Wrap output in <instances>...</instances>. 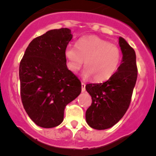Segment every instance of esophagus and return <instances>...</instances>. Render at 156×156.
<instances>
[{
    "label": "esophagus",
    "instance_id": "34e87169",
    "mask_svg": "<svg viewBox=\"0 0 156 156\" xmlns=\"http://www.w3.org/2000/svg\"><path fill=\"white\" fill-rule=\"evenodd\" d=\"M85 86L86 84H84V82H81V91H82V92H84V91H85Z\"/></svg>",
    "mask_w": 156,
    "mask_h": 156
}]
</instances>
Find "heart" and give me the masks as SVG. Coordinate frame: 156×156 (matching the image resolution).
<instances>
[{
	"mask_svg": "<svg viewBox=\"0 0 156 156\" xmlns=\"http://www.w3.org/2000/svg\"><path fill=\"white\" fill-rule=\"evenodd\" d=\"M67 66L72 72L79 70L84 61L83 75L95 81H104L115 75L122 62V54L116 45L97 37L87 36L78 40L76 46L66 48Z\"/></svg>",
	"mask_w": 156,
	"mask_h": 156,
	"instance_id": "obj_1",
	"label": "heart"
}]
</instances>
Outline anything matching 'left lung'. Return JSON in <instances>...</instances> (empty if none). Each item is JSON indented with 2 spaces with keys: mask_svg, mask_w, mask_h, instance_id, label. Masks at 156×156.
Instances as JSON below:
<instances>
[{
  "mask_svg": "<svg viewBox=\"0 0 156 156\" xmlns=\"http://www.w3.org/2000/svg\"><path fill=\"white\" fill-rule=\"evenodd\" d=\"M123 57L117 72L108 81L88 84L86 90L92 98L86 111V121L90 127L105 130L114 126L127 112L137 78L134 50L123 37H119Z\"/></svg>",
  "mask_w": 156,
  "mask_h": 156,
  "instance_id": "left-lung-1",
  "label": "left lung"
}]
</instances>
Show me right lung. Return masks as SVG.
<instances>
[{
	"mask_svg": "<svg viewBox=\"0 0 156 156\" xmlns=\"http://www.w3.org/2000/svg\"><path fill=\"white\" fill-rule=\"evenodd\" d=\"M72 38L67 28L50 30L31 41L20 62L22 103L39 127L60 125L66 105L81 94V81L66 66L65 50Z\"/></svg>",
	"mask_w": 156,
	"mask_h": 156,
	"instance_id": "right-lung-1",
	"label": "right lung"
}]
</instances>
